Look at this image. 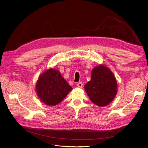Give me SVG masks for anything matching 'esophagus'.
<instances>
[{"label": "esophagus", "mask_w": 148, "mask_h": 148, "mask_svg": "<svg viewBox=\"0 0 148 148\" xmlns=\"http://www.w3.org/2000/svg\"><path fill=\"white\" fill-rule=\"evenodd\" d=\"M77 86L79 88H82V83L81 82H79L77 83Z\"/></svg>", "instance_id": "esophagus-1"}]
</instances>
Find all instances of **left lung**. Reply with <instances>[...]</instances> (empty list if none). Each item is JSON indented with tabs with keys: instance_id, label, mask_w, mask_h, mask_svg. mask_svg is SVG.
<instances>
[{
	"instance_id": "8db88e82",
	"label": "left lung",
	"mask_w": 148,
	"mask_h": 148,
	"mask_svg": "<svg viewBox=\"0 0 148 148\" xmlns=\"http://www.w3.org/2000/svg\"><path fill=\"white\" fill-rule=\"evenodd\" d=\"M84 89L94 104L103 107L109 105L117 94L116 79L110 69L99 64L92 70L91 80Z\"/></svg>"
}]
</instances>
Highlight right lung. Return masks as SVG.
I'll list each match as a JSON object with an SVG mask.
<instances>
[{
	"label": "right lung",
	"mask_w": 148,
	"mask_h": 148,
	"mask_svg": "<svg viewBox=\"0 0 148 148\" xmlns=\"http://www.w3.org/2000/svg\"><path fill=\"white\" fill-rule=\"evenodd\" d=\"M35 90L40 101L48 106H56L66 97L73 88L58 70L51 68L40 75Z\"/></svg>",
	"instance_id": "obj_1"
}]
</instances>
